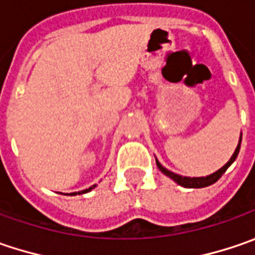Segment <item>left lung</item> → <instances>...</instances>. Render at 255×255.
Segmentation results:
<instances>
[{
    "label": "left lung",
    "mask_w": 255,
    "mask_h": 255,
    "mask_svg": "<svg viewBox=\"0 0 255 255\" xmlns=\"http://www.w3.org/2000/svg\"><path fill=\"white\" fill-rule=\"evenodd\" d=\"M240 145H241V135H240V139H238L237 148L234 151V154L231 155V158L228 160L227 164L223 165L218 171L213 172V174H210V175H205V177H184V175L175 174V172L167 170L165 167H162L161 162L157 160V158H155V162H157V167L160 168V171L162 172V174H165L167 177H170L172 181H175L178 185L185 187V188H204V187H208V185H211V184L217 183V181L221 178V175L227 171L228 167H230V165L236 161V158H237L238 152H240Z\"/></svg>",
    "instance_id": "8db88e82"
}]
</instances>
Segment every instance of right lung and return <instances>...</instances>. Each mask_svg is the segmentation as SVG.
Returning a JSON list of instances; mask_svg holds the SVG:
<instances>
[{
	"mask_svg": "<svg viewBox=\"0 0 255 255\" xmlns=\"http://www.w3.org/2000/svg\"><path fill=\"white\" fill-rule=\"evenodd\" d=\"M95 187H97V184H94V185H91V187H90V188H85V190H83V191H78V193H71V194H70V195H77V194H78V195H80V194L90 193V191H91V190H93V188H95Z\"/></svg>",
	"mask_w": 255,
	"mask_h": 255,
	"instance_id": "1",
	"label": "right lung"
}]
</instances>
